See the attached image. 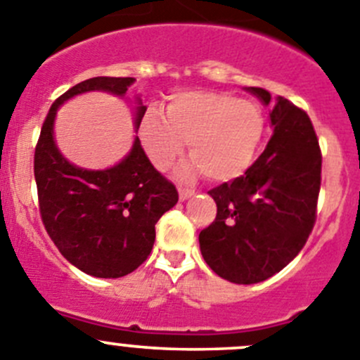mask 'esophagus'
Instances as JSON below:
<instances>
[{
  "label": "esophagus",
  "instance_id": "esophagus-1",
  "mask_svg": "<svg viewBox=\"0 0 360 360\" xmlns=\"http://www.w3.org/2000/svg\"><path fill=\"white\" fill-rule=\"evenodd\" d=\"M193 193H195V191L190 190V188H179V198H181V200H186V198H190Z\"/></svg>",
  "mask_w": 360,
  "mask_h": 360
}]
</instances>
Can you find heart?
Segmentation results:
<instances>
[{
	"mask_svg": "<svg viewBox=\"0 0 360 360\" xmlns=\"http://www.w3.org/2000/svg\"><path fill=\"white\" fill-rule=\"evenodd\" d=\"M264 135V117L250 100L216 91H183L170 98L165 116L149 110L139 121V139L158 170L179 158L188 141L193 156L179 176L198 172L212 181H232L253 163Z\"/></svg>",
	"mask_w": 360,
	"mask_h": 360,
	"instance_id": "1",
	"label": "heart"
}]
</instances>
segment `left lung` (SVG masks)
I'll use <instances>...</instances> for the list:
<instances>
[{"label":"left lung","instance_id":"1","mask_svg":"<svg viewBox=\"0 0 360 360\" xmlns=\"http://www.w3.org/2000/svg\"><path fill=\"white\" fill-rule=\"evenodd\" d=\"M246 91L271 109L273 135L244 176L207 191L218 212L198 233L209 267L237 285L260 283L297 257L315 225L322 174L308 114L262 87Z\"/></svg>","mask_w":360,"mask_h":360}]
</instances>
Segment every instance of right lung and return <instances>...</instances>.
Wrapping results in <instances>:
<instances>
[{"label":"right lung","instance_id":"obj_1","mask_svg":"<svg viewBox=\"0 0 360 360\" xmlns=\"http://www.w3.org/2000/svg\"><path fill=\"white\" fill-rule=\"evenodd\" d=\"M134 77H93L70 87L52 103L34 149V181L41 221L63 257L95 278L134 273L155 244V225L177 204L176 186L167 181L134 139L130 153L114 167L82 169L70 163L54 141L58 109L82 93L103 91L124 98ZM134 127L146 114L137 96Z\"/></svg>","mask_w":360,"mask_h":360}]
</instances>
